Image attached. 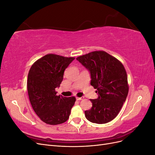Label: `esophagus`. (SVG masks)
I'll list each match as a JSON object with an SVG mask.
<instances>
[{
    "instance_id": "obj_1",
    "label": "esophagus",
    "mask_w": 155,
    "mask_h": 155,
    "mask_svg": "<svg viewBox=\"0 0 155 155\" xmlns=\"http://www.w3.org/2000/svg\"><path fill=\"white\" fill-rule=\"evenodd\" d=\"M84 99V97L82 96V97H76V100H78V101H80L81 100H83Z\"/></svg>"
}]
</instances>
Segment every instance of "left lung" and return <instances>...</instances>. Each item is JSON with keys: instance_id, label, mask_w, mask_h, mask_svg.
<instances>
[{"instance_id": "8db88e82", "label": "left lung", "mask_w": 155, "mask_h": 155, "mask_svg": "<svg viewBox=\"0 0 155 155\" xmlns=\"http://www.w3.org/2000/svg\"><path fill=\"white\" fill-rule=\"evenodd\" d=\"M91 73V85L98 97L91 101L86 118L92 123L109 122L118 114L129 92L126 70L118 59L105 51H94L76 58Z\"/></svg>"}]
</instances>
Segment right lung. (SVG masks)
<instances>
[{"instance_id":"right-lung-1","label":"right lung","mask_w":155,"mask_h":155,"mask_svg":"<svg viewBox=\"0 0 155 155\" xmlns=\"http://www.w3.org/2000/svg\"><path fill=\"white\" fill-rule=\"evenodd\" d=\"M74 59L49 54L37 60L29 70L27 89L30 104L46 124L58 125L69 118L76 97L58 96L55 88L60 86L64 70Z\"/></svg>"}]
</instances>
